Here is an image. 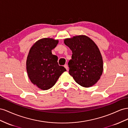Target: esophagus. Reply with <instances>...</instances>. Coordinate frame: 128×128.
<instances>
[{
	"label": "esophagus",
	"mask_w": 128,
	"mask_h": 128,
	"mask_svg": "<svg viewBox=\"0 0 128 128\" xmlns=\"http://www.w3.org/2000/svg\"><path fill=\"white\" fill-rule=\"evenodd\" d=\"M64 67H65V68L66 69V70H68V66L67 64H65V65H64Z\"/></svg>",
	"instance_id": "esophagus-1"
}]
</instances>
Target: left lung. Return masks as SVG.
<instances>
[{
  "label": "left lung",
  "instance_id": "1",
  "mask_svg": "<svg viewBox=\"0 0 128 128\" xmlns=\"http://www.w3.org/2000/svg\"><path fill=\"white\" fill-rule=\"evenodd\" d=\"M64 43L72 52L68 63L69 74L80 86L94 85L103 72L102 58L96 44L85 35L66 38Z\"/></svg>",
  "mask_w": 128,
  "mask_h": 128
}]
</instances>
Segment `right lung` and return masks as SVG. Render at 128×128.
<instances>
[{"label": "right lung", "instance_id": "right-lung-1", "mask_svg": "<svg viewBox=\"0 0 128 128\" xmlns=\"http://www.w3.org/2000/svg\"><path fill=\"white\" fill-rule=\"evenodd\" d=\"M58 43V40L52 38H42L32 46L29 52L26 62L28 77L41 90L52 88L60 76L66 71L64 66L58 65L57 56L52 52Z\"/></svg>", "mask_w": 128, "mask_h": 128}]
</instances>
